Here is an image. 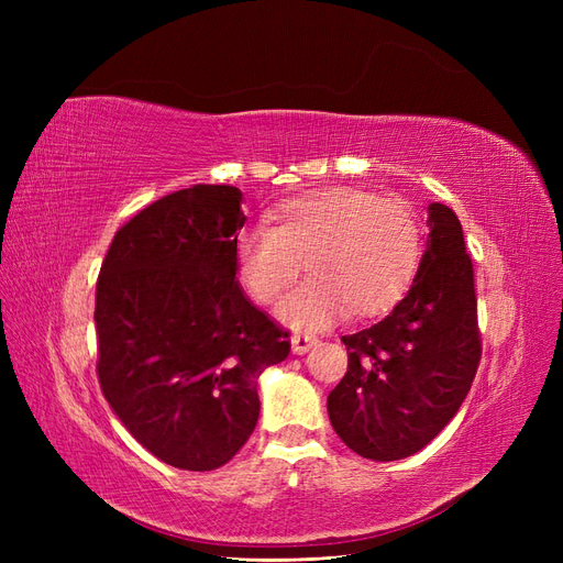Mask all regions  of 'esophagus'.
Listing matches in <instances>:
<instances>
[{"instance_id":"obj_1","label":"esophagus","mask_w":563,"mask_h":563,"mask_svg":"<svg viewBox=\"0 0 563 563\" xmlns=\"http://www.w3.org/2000/svg\"><path fill=\"white\" fill-rule=\"evenodd\" d=\"M314 343H317L314 335H300V333H296V335L291 338V347H294L296 354H305Z\"/></svg>"}]
</instances>
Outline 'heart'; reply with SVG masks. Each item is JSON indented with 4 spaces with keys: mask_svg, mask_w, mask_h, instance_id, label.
Returning a JSON list of instances; mask_svg holds the SVG:
<instances>
[{
    "mask_svg": "<svg viewBox=\"0 0 563 563\" xmlns=\"http://www.w3.org/2000/svg\"><path fill=\"white\" fill-rule=\"evenodd\" d=\"M422 253L418 216L404 199L356 187H327L284 201L272 228L240 232L236 277L261 305L275 302L305 263L310 279L279 305L294 329H323L347 310H387L411 284Z\"/></svg>",
    "mask_w": 563,
    "mask_h": 563,
    "instance_id": "1",
    "label": "heart"
}]
</instances>
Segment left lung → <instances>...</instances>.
Here are the masks:
<instances>
[{
    "label": "left lung",
    "instance_id": "left-lung-1",
    "mask_svg": "<svg viewBox=\"0 0 563 563\" xmlns=\"http://www.w3.org/2000/svg\"><path fill=\"white\" fill-rule=\"evenodd\" d=\"M428 213V251L411 288L383 321L343 335L347 373L329 395L335 434L380 463L418 453L446 428L482 360L463 225L444 203Z\"/></svg>",
    "mask_w": 563,
    "mask_h": 563
}]
</instances>
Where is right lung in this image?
I'll list each match as a JSON object with an SVG mask.
<instances>
[{"label":"right lung","mask_w":563,"mask_h":563,"mask_svg":"<svg viewBox=\"0 0 563 563\" xmlns=\"http://www.w3.org/2000/svg\"><path fill=\"white\" fill-rule=\"evenodd\" d=\"M244 223L236 187L192 185L119 228L100 265V389L133 439L180 470L236 455L258 422V376L291 352L236 282Z\"/></svg>","instance_id":"right-lung-1"}]
</instances>
